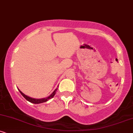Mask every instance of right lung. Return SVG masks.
I'll list each match as a JSON object with an SVG mask.
<instances>
[{
	"label": "right lung",
	"mask_w": 133,
	"mask_h": 133,
	"mask_svg": "<svg viewBox=\"0 0 133 133\" xmlns=\"http://www.w3.org/2000/svg\"><path fill=\"white\" fill-rule=\"evenodd\" d=\"M18 90H19V92H20V93L21 94V95H22L23 96L24 98H25L27 101H30V103H34V104H39V103H42L45 102V101H48V100H49V99H51V98H53L54 96L55 95L56 91L57 89H55V91H54V92H52V93L51 94V95L49 96H48V98H41V99H35V98H31V97L25 95V94L23 93V92H21V91L19 89H18Z\"/></svg>",
	"instance_id": "1"
}]
</instances>
